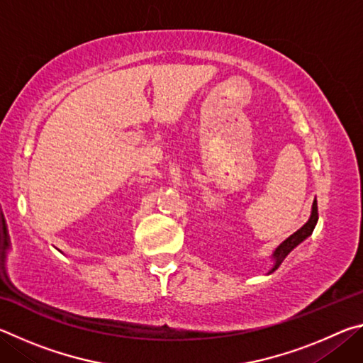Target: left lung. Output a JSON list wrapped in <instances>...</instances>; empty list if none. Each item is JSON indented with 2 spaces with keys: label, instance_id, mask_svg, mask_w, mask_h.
<instances>
[{
  "label": "left lung",
  "instance_id": "1",
  "mask_svg": "<svg viewBox=\"0 0 363 363\" xmlns=\"http://www.w3.org/2000/svg\"><path fill=\"white\" fill-rule=\"evenodd\" d=\"M317 220H318L317 200H314V203H312V211H311L309 220H307V223H306L303 227H301L299 230L294 232L293 235L288 237L284 243H280L279 247H277V250L274 251V255H272V257H274V266H272V269H270V272H274V270H277L280 264L284 262V259L288 256V253H290V251H291L293 248H296L301 242L306 240V238L309 237L312 232H314V227H315V224H317Z\"/></svg>",
  "mask_w": 363,
  "mask_h": 363
}]
</instances>
